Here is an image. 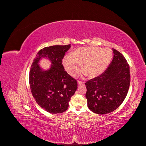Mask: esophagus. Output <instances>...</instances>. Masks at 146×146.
<instances>
[{
  "label": "esophagus",
  "instance_id": "34e87169",
  "mask_svg": "<svg viewBox=\"0 0 146 146\" xmlns=\"http://www.w3.org/2000/svg\"><path fill=\"white\" fill-rule=\"evenodd\" d=\"M77 84H78V86H81V85H85V83L83 82H81V81H78L77 82Z\"/></svg>",
  "mask_w": 146,
  "mask_h": 146
}]
</instances>
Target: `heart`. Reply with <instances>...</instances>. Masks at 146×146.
I'll return each mask as SVG.
<instances>
[{
	"instance_id": "obj_1",
	"label": "heart",
	"mask_w": 146,
	"mask_h": 146,
	"mask_svg": "<svg viewBox=\"0 0 146 146\" xmlns=\"http://www.w3.org/2000/svg\"><path fill=\"white\" fill-rule=\"evenodd\" d=\"M112 51L109 48L87 47L79 48L72 56H65L63 63L67 72L76 76L83 70L90 77H94L103 73L108 68L112 58Z\"/></svg>"
}]
</instances>
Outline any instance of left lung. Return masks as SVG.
<instances>
[{
    "label": "left lung",
    "instance_id": "8db88e82",
    "mask_svg": "<svg viewBox=\"0 0 146 146\" xmlns=\"http://www.w3.org/2000/svg\"><path fill=\"white\" fill-rule=\"evenodd\" d=\"M113 52V58L108 68L85 83L88 107L96 114L114 111L124 100L129 89V65L120 52L114 48Z\"/></svg>",
    "mask_w": 146,
    "mask_h": 146
}]
</instances>
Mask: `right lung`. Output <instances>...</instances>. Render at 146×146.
Instances as JSON below:
<instances>
[{"label":"right lung","mask_w":146,"mask_h":146,"mask_svg":"<svg viewBox=\"0 0 146 146\" xmlns=\"http://www.w3.org/2000/svg\"><path fill=\"white\" fill-rule=\"evenodd\" d=\"M70 44L52 46L39 50L31 66L29 83L35 101L46 111L57 114L67 110L69 102L77 89V82L66 72L62 60ZM42 58L49 59L52 64L44 71L38 64Z\"/></svg>","instance_id":"add662e5"}]
</instances>
